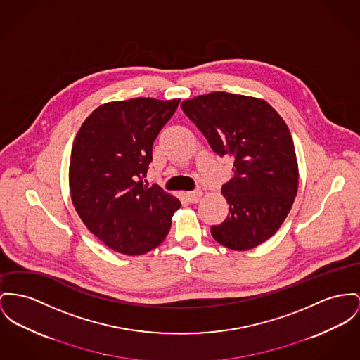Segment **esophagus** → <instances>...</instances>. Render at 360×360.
<instances>
[{"label":"esophagus","mask_w":360,"mask_h":360,"mask_svg":"<svg viewBox=\"0 0 360 360\" xmlns=\"http://www.w3.org/2000/svg\"><path fill=\"white\" fill-rule=\"evenodd\" d=\"M202 195H203V193H202L200 190H195V191H190L186 193V196H187L188 202H191V203H198V202L200 200Z\"/></svg>","instance_id":"esophagus-1"}]
</instances>
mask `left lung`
I'll return each instance as SVG.
<instances>
[{
	"mask_svg": "<svg viewBox=\"0 0 360 360\" xmlns=\"http://www.w3.org/2000/svg\"><path fill=\"white\" fill-rule=\"evenodd\" d=\"M181 109L214 153L235 158V176L221 190L229 213L212 226L213 238L235 251L270 239L287 218L299 186L285 121L264 99L224 91L187 99Z\"/></svg>",
	"mask_w": 360,
	"mask_h": 360,
	"instance_id": "left-lung-1",
	"label": "left lung"
}]
</instances>
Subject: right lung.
Listing matches in <instances>:
<instances>
[{
  "instance_id": "1",
  "label": "right lung",
  "mask_w": 360,
  "mask_h": 360,
  "mask_svg": "<svg viewBox=\"0 0 360 360\" xmlns=\"http://www.w3.org/2000/svg\"><path fill=\"white\" fill-rule=\"evenodd\" d=\"M180 99L134 98L98 106L73 141L70 188L89 231L109 248L142 255L168 235L181 203L143 184L153 143Z\"/></svg>"
}]
</instances>
